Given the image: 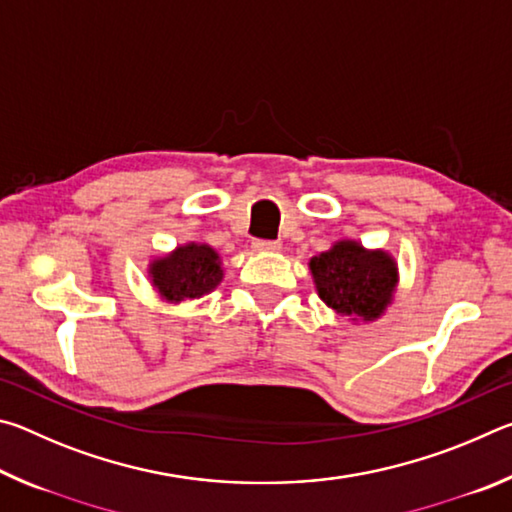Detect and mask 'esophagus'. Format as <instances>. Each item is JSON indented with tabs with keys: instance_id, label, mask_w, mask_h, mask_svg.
Returning a JSON list of instances; mask_svg holds the SVG:
<instances>
[{
	"instance_id": "34e87169",
	"label": "esophagus",
	"mask_w": 512,
	"mask_h": 512,
	"mask_svg": "<svg viewBox=\"0 0 512 512\" xmlns=\"http://www.w3.org/2000/svg\"><path fill=\"white\" fill-rule=\"evenodd\" d=\"M282 248L280 241H262V239H255L253 241V250L255 253H277V250Z\"/></svg>"
}]
</instances>
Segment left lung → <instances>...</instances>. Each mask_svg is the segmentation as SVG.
I'll return each mask as SVG.
<instances>
[{"label": "left lung", "mask_w": 512, "mask_h": 512, "mask_svg": "<svg viewBox=\"0 0 512 512\" xmlns=\"http://www.w3.org/2000/svg\"><path fill=\"white\" fill-rule=\"evenodd\" d=\"M318 298L336 314L357 323H375L393 305L400 287L397 259L384 248H366L357 239H339L309 259Z\"/></svg>", "instance_id": "8db88e82"}]
</instances>
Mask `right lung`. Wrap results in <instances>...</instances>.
<instances>
[{"mask_svg": "<svg viewBox=\"0 0 512 512\" xmlns=\"http://www.w3.org/2000/svg\"><path fill=\"white\" fill-rule=\"evenodd\" d=\"M146 275L160 300L178 305L212 293L223 282V259L205 241H187L169 253L155 255L146 264Z\"/></svg>", "mask_w": 512, "mask_h": 512, "instance_id": "add662e5", "label": "right lung"}]
</instances>
